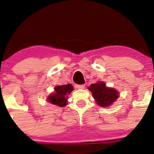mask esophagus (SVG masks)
I'll return each mask as SVG.
<instances>
[{"label": "esophagus", "mask_w": 154, "mask_h": 154, "mask_svg": "<svg viewBox=\"0 0 154 154\" xmlns=\"http://www.w3.org/2000/svg\"><path fill=\"white\" fill-rule=\"evenodd\" d=\"M85 85H76L75 87L77 89H83L85 88Z\"/></svg>", "instance_id": "esophagus-1"}]
</instances>
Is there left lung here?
Here are the masks:
<instances>
[{
  "label": "left lung",
  "mask_w": 154,
  "mask_h": 154,
  "mask_svg": "<svg viewBox=\"0 0 154 154\" xmlns=\"http://www.w3.org/2000/svg\"><path fill=\"white\" fill-rule=\"evenodd\" d=\"M88 89L91 91L93 98L100 106H109L119 97L117 91L113 88H107L104 82L92 84Z\"/></svg>",
  "instance_id": "obj_1"
}]
</instances>
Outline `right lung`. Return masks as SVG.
I'll use <instances>...</instances> for the list:
<instances>
[{"label": "right lung", "instance_id": "add662e5", "mask_svg": "<svg viewBox=\"0 0 154 154\" xmlns=\"http://www.w3.org/2000/svg\"><path fill=\"white\" fill-rule=\"evenodd\" d=\"M55 93L51 94L48 98V100L54 105H57L59 106H64L66 105V95L71 93L73 90V86L72 85H63L61 86H56L54 88Z\"/></svg>", "mask_w": 154, "mask_h": 154}]
</instances>
